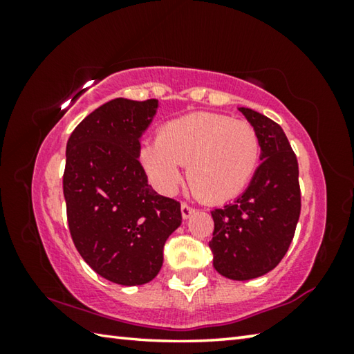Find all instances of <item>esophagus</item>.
<instances>
[{
	"mask_svg": "<svg viewBox=\"0 0 354 354\" xmlns=\"http://www.w3.org/2000/svg\"><path fill=\"white\" fill-rule=\"evenodd\" d=\"M195 212V207H192L187 203H183L181 205V214H183V218H189L192 214Z\"/></svg>",
	"mask_w": 354,
	"mask_h": 354,
	"instance_id": "obj_1",
	"label": "esophagus"
}]
</instances>
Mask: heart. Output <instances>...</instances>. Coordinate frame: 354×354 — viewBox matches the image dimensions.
<instances>
[{
    "label": "heart",
    "mask_w": 354,
    "mask_h": 354,
    "mask_svg": "<svg viewBox=\"0 0 354 354\" xmlns=\"http://www.w3.org/2000/svg\"><path fill=\"white\" fill-rule=\"evenodd\" d=\"M147 175L160 192H171L187 181L207 203L232 200L247 187L261 159V139L245 120L211 112H195L162 124L158 139L145 142L139 153Z\"/></svg>",
    "instance_id": "1"
}]
</instances>
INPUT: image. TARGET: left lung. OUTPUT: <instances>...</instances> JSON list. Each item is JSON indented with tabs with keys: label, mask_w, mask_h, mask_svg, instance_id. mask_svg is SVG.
Masks as SVG:
<instances>
[{
	"label": "left lung",
	"mask_w": 354,
	"mask_h": 354,
	"mask_svg": "<svg viewBox=\"0 0 354 354\" xmlns=\"http://www.w3.org/2000/svg\"><path fill=\"white\" fill-rule=\"evenodd\" d=\"M261 139V160L247 190L211 211L214 267L220 274L253 279L273 270L295 234L301 211L298 160L283 128L262 113L239 107Z\"/></svg>",
	"instance_id": "left-lung-1"
}]
</instances>
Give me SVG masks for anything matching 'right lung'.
<instances>
[{"label":"right lung","mask_w":354,"mask_h":354,"mask_svg":"<svg viewBox=\"0 0 354 354\" xmlns=\"http://www.w3.org/2000/svg\"><path fill=\"white\" fill-rule=\"evenodd\" d=\"M158 100L115 98L77 124L67 142L64 196L70 234L100 277L122 286L149 283L167 239L181 225L179 201L148 184L140 137Z\"/></svg>","instance_id":"add662e5"}]
</instances>
